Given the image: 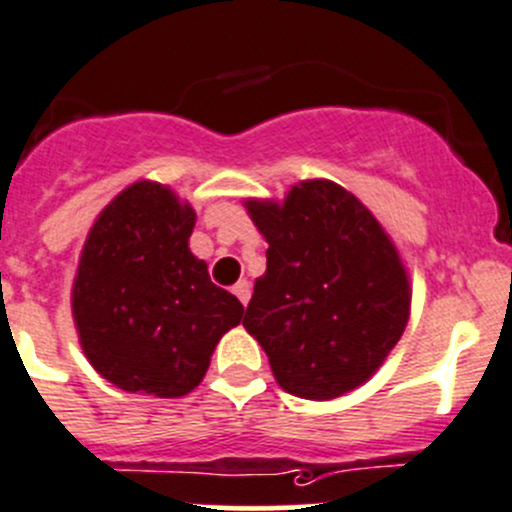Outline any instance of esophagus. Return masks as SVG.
<instances>
[{
	"instance_id": "esophagus-1",
	"label": "esophagus",
	"mask_w": 512,
	"mask_h": 512,
	"mask_svg": "<svg viewBox=\"0 0 512 512\" xmlns=\"http://www.w3.org/2000/svg\"><path fill=\"white\" fill-rule=\"evenodd\" d=\"M233 294H236V299L246 306L248 299H251V284H248L246 279H241L236 286H233Z\"/></svg>"
}]
</instances>
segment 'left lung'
<instances>
[{
    "label": "left lung",
    "instance_id": "1",
    "mask_svg": "<svg viewBox=\"0 0 512 512\" xmlns=\"http://www.w3.org/2000/svg\"><path fill=\"white\" fill-rule=\"evenodd\" d=\"M243 206L269 243L243 326L279 387L316 402L362 387L410 319V274L389 233L326 178L301 180L284 201Z\"/></svg>",
    "mask_w": 512,
    "mask_h": 512
}]
</instances>
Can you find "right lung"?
<instances>
[{"label": "right lung", "instance_id": "obj_1", "mask_svg": "<svg viewBox=\"0 0 512 512\" xmlns=\"http://www.w3.org/2000/svg\"><path fill=\"white\" fill-rule=\"evenodd\" d=\"M196 211L173 188L135 180L100 211L72 281L77 339L102 379L153 397L203 382L243 304L208 276L188 238Z\"/></svg>", "mask_w": 512, "mask_h": 512}]
</instances>
